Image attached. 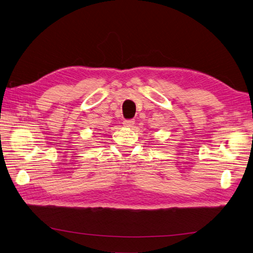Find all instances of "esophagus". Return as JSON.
<instances>
[{
    "label": "esophagus",
    "instance_id": "34e87169",
    "mask_svg": "<svg viewBox=\"0 0 253 253\" xmlns=\"http://www.w3.org/2000/svg\"><path fill=\"white\" fill-rule=\"evenodd\" d=\"M123 124H124L125 127H132L134 124V120H125L123 122Z\"/></svg>",
    "mask_w": 253,
    "mask_h": 253
}]
</instances>
